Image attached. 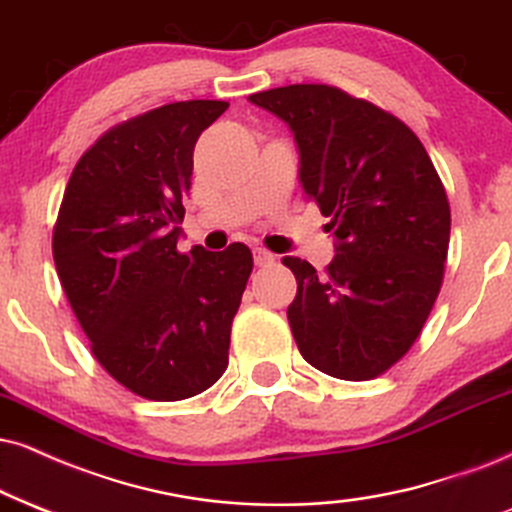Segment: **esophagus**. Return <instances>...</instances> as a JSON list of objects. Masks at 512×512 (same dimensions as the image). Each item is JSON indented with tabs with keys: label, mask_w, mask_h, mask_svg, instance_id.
I'll list each match as a JSON object with an SVG mask.
<instances>
[{
	"label": "esophagus",
	"mask_w": 512,
	"mask_h": 512,
	"mask_svg": "<svg viewBox=\"0 0 512 512\" xmlns=\"http://www.w3.org/2000/svg\"><path fill=\"white\" fill-rule=\"evenodd\" d=\"M254 263L256 266H270V263H275V256L270 254L268 249H261V246H256L254 249Z\"/></svg>",
	"instance_id": "esophagus-1"
}]
</instances>
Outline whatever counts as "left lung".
Here are the masks:
<instances>
[{"instance_id":"obj_1","label":"left lung","mask_w":512,"mask_h":512,"mask_svg":"<svg viewBox=\"0 0 512 512\" xmlns=\"http://www.w3.org/2000/svg\"><path fill=\"white\" fill-rule=\"evenodd\" d=\"M249 102L289 125L301 187L334 235L325 275L282 258L296 277V346L339 380L382 375L420 337L444 280L451 208L432 159L399 118L337 87H275Z\"/></svg>"}]
</instances>
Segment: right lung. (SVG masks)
<instances>
[{"instance_id":"obj_1","label":"right lung","mask_w":512,"mask_h":512,"mask_svg":"<svg viewBox=\"0 0 512 512\" xmlns=\"http://www.w3.org/2000/svg\"><path fill=\"white\" fill-rule=\"evenodd\" d=\"M227 102L194 99L130 118L75 163L54 225V263L102 368L132 394L180 401L227 368L254 258L178 249L192 154Z\"/></svg>"}]
</instances>
